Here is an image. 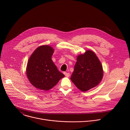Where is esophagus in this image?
Returning a JSON list of instances; mask_svg holds the SVG:
<instances>
[{
	"instance_id": "esophagus-1",
	"label": "esophagus",
	"mask_w": 130,
	"mask_h": 130,
	"mask_svg": "<svg viewBox=\"0 0 130 130\" xmlns=\"http://www.w3.org/2000/svg\"><path fill=\"white\" fill-rule=\"evenodd\" d=\"M64 73L65 76L66 77H69V76H70V74H69V73H68V72H64Z\"/></svg>"
}]
</instances>
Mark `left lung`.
Returning a JSON list of instances; mask_svg holds the SVG:
<instances>
[{"label":"left lung","instance_id":"obj_1","mask_svg":"<svg viewBox=\"0 0 130 130\" xmlns=\"http://www.w3.org/2000/svg\"><path fill=\"white\" fill-rule=\"evenodd\" d=\"M70 79L77 87L86 91L98 85L102 79V66L96 54L87 50L79 55Z\"/></svg>","mask_w":130,"mask_h":130}]
</instances>
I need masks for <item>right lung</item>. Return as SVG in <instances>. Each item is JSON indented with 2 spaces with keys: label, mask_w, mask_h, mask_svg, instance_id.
<instances>
[{
  "label": "right lung",
  "mask_w": 130,
  "mask_h": 130,
  "mask_svg": "<svg viewBox=\"0 0 130 130\" xmlns=\"http://www.w3.org/2000/svg\"><path fill=\"white\" fill-rule=\"evenodd\" d=\"M53 52L54 49L50 46H41L34 50L28 60L27 78L36 88L48 90L65 77L51 59Z\"/></svg>",
  "instance_id": "right-lung-1"
}]
</instances>
